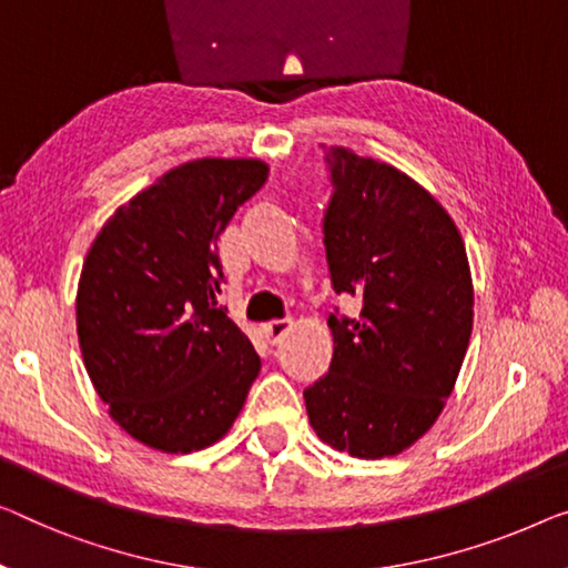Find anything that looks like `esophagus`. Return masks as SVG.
I'll return each mask as SVG.
<instances>
[{
	"label": "esophagus",
	"mask_w": 568,
	"mask_h": 568,
	"mask_svg": "<svg viewBox=\"0 0 568 568\" xmlns=\"http://www.w3.org/2000/svg\"><path fill=\"white\" fill-rule=\"evenodd\" d=\"M262 328H265L267 342H270V344H277V342H283V336L293 328V318H275V321H267V324L262 326Z\"/></svg>",
	"instance_id": "esophagus-1"
}]
</instances>
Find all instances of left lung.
<instances>
[{"label":"left lung","mask_w":568,"mask_h":568,"mask_svg":"<svg viewBox=\"0 0 568 568\" xmlns=\"http://www.w3.org/2000/svg\"><path fill=\"white\" fill-rule=\"evenodd\" d=\"M326 160L328 275L362 311L328 316L332 365L303 397L321 442L383 459L416 444L454 393L471 336V270L454 219L410 175L346 148Z\"/></svg>","instance_id":"left-lung-1"}]
</instances>
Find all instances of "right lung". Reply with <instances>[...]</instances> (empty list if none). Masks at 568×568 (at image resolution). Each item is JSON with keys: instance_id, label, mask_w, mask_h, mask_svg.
Masks as SVG:
<instances>
[{"instance_id": "right-lung-1", "label": "right lung", "mask_w": 568, "mask_h": 568, "mask_svg": "<svg viewBox=\"0 0 568 568\" xmlns=\"http://www.w3.org/2000/svg\"><path fill=\"white\" fill-rule=\"evenodd\" d=\"M255 158H199L101 226L83 260L75 332L109 416L165 454L216 444L260 375L255 346L216 308V240L267 181Z\"/></svg>"}]
</instances>
